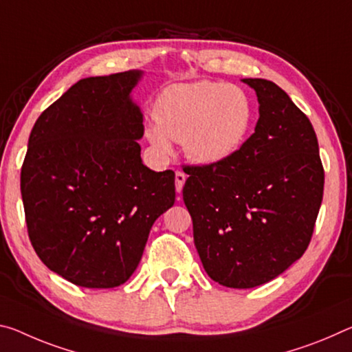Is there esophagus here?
Segmentation results:
<instances>
[{
	"mask_svg": "<svg viewBox=\"0 0 352 352\" xmlns=\"http://www.w3.org/2000/svg\"><path fill=\"white\" fill-rule=\"evenodd\" d=\"M185 182H186V175L183 174L182 170H177L175 172V189H177V192L183 191V185H185Z\"/></svg>",
	"mask_w": 352,
	"mask_h": 352,
	"instance_id": "esophagus-1",
	"label": "esophagus"
}]
</instances>
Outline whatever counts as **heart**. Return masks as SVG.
<instances>
[{"label":"heart","mask_w":352,"mask_h":352,"mask_svg":"<svg viewBox=\"0 0 352 352\" xmlns=\"http://www.w3.org/2000/svg\"><path fill=\"white\" fill-rule=\"evenodd\" d=\"M158 126L147 138L161 156L170 141H182L183 153L196 164H216L241 146L252 122V104L243 89L199 81L172 86L155 106Z\"/></svg>","instance_id":"heart-1"}]
</instances>
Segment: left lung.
I'll return each mask as SVG.
<instances>
[{"instance_id":"left-lung-1","label":"left lung","mask_w":352,"mask_h":352,"mask_svg":"<svg viewBox=\"0 0 352 352\" xmlns=\"http://www.w3.org/2000/svg\"><path fill=\"white\" fill-rule=\"evenodd\" d=\"M243 82L258 98L255 133L221 163L188 166L183 186L206 274L228 288L258 287L302 256L324 189L309 117L272 81Z\"/></svg>"}]
</instances>
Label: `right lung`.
<instances>
[{
	"instance_id": "add662e5",
	"label": "right lung",
	"mask_w": 352,
	"mask_h": 352,
	"mask_svg": "<svg viewBox=\"0 0 352 352\" xmlns=\"http://www.w3.org/2000/svg\"><path fill=\"white\" fill-rule=\"evenodd\" d=\"M142 72L80 80L36 120L21 166L28 235L38 258L86 288L125 283L153 222L175 202V174L144 166Z\"/></svg>"
}]
</instances>
